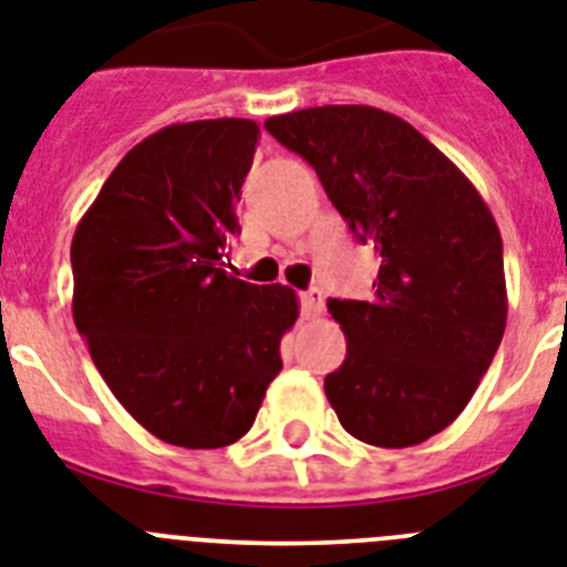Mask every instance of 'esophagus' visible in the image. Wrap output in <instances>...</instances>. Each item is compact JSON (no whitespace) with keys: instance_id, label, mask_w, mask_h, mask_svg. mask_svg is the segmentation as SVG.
Wrapping results in <instances>:
<instances>
[{"instance_id":"esophagus-1","label":"esophagus","mask_w":567,"mask_h":567,"mask_svg":"<svg viewBox=\"0 0 567 567\" xmlns=\"http://www.w3.org/2000/svg\"><path fill=\"white\" fill-rule=\"evenodd\" d=\"M299 306H302V317H306V320H317V317L323 315V293L317 291V288H311V291H306L299 297Z\"/></svg>"}]
</instances>
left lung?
I'll list each match as a JSON object with an SVG mask.
<instances>
[{
  "label": "left lung",
  "instance_id": "left-lung-1",
  "mask_svg": "<svg viewBox=\"0 0 567 567\" xmlns=\"http://www.w3.org/2000/svg\"><path fill=\"white\" fill-rule=\"evenodd\" d=\"M315 165L349 229L379 252L372 299H329L347 361L326 375L340 425L408 449L463 413L507 326L498 224L477 188L404 118L326 104L265 122Z\"/></svg>",
  "mask_w": 567,
  "mask_h": 567
}]
</instances>
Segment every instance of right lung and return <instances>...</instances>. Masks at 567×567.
Instances as JSON below:
<instances>
[{
  "instance_id": "right-lung-1",
  "label": "right lung",
  "mask_w": 567,
  "mask_h": 567,
  "mask_svg": "<svg viewBox=\"0 0 567 567\" xmlns=\"http://www.w3.org/2000/svg\"><path fill=\"white\" fill-rule=\"evenodd\" d=\"M259 142L250 118L168 124L124 154L72 238V317L122 408L163 443L220 449L282 370L297 293L227 274Z\"/></svg>"
}]
</instances>
